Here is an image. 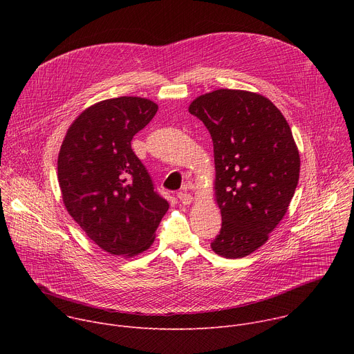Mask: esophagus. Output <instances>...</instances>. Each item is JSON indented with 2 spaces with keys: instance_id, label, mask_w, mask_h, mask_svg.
<instances>
[{
  "instance_id": "esophagus-1",
  "label": "esophagus",
  "mask_w": 354,
  "mask_h": 354,
  "mask_svg": "<svg viewBox=\"0 0 354 354\" xmlns=\"http://www.w3.org/2000/svg\"><path fill=\"white\" fill-rule=\"evenodd\" d=\"M178 198H179V201L182 205H190L192 201H193V196L190 194V193H187V192H179L178 193Z\"/></svg>"
}]
</instances>
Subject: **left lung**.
I'll use <instances>...</instances> for the list:
<instances>
[{
  "label": "left lung",
  "instance_id": "left-lung-1",
  "mask_svg": "<svg viewBox=\"0 0 354 354\" xmlns=\"http://www.w3.org/2000/svg\"><path fill=\"white\" fill-rule=\"evenodd\" d=\"M189 112L214 147V194L223 225L212 249L238 259L259 249L288 210L299 179L291 129L270 99L241 89L197 96Z\"/></svg>",
  "mask_w": 354,
  "mask_h": 354
}]
</instances>
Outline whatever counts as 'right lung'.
<instances>
[{
	"instance_id": "add662e5",
	"label": "right lung",
	"mask_w": 354,
	"mask_h": 354,
	"mask_svg": "<svg viewBox=\"0 0 354 354\" xmlns=\"http://www.w3.org/2000/svg\"><path fill=\"white\" fill-rule=\"evenodd\" d=\"M158 105L138 96L100 100L71 123L63 140L57 178L63 203L100 249L116 257L147 250L169 209L131 149L136 133Z\"/></svg>"
}]
</instances>
